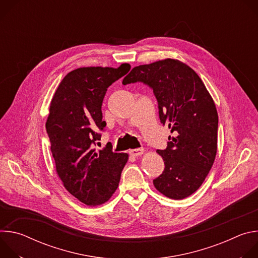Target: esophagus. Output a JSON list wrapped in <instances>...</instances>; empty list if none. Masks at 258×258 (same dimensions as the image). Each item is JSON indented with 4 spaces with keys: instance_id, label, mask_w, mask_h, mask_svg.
Listing matches in <instances>:
<instances>
[{
    "instance_id": "1",
    "label": "esophagus",
    "mask_w": 258,
    "mask_h": 258,
    "mask_svg": "<svg viewBox=\"0 0 258 258\" xmlns=\"http://www.w3.org/2000/svg\"><path fill=\"white\" fill-rule=\"evenodd\" d=\"M128 153L134 156V157H138L140 155H142L144 153V149L143 148H139V149H133V150H130Z\"/></svg>"
}]
</instances>
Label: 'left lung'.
Listing matches in <instances>:
<instances>
[{"label": "left lung", "mask_w": 258, "mask_h": 258, "mask_svg": "<svg viewBox=\"0 0 258 258\" xmlns=\"http://www.w3.org/2000/svg\"><path fill=\"white\" fill-rule=\"evenodd\" d=\"M148 86L158 103L160 122L174 137L157 152L163 172L153 179L155 188L171 199H183L202 185L216 155L218 116L214 102L197 73L174 59L134 67L122 85Z\"/></svg>", "instance_id": "1"}]
</instances>
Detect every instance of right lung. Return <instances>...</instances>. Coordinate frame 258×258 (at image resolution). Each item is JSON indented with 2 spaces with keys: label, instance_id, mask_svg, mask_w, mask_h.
Here are the masks:
<instances>
[{
  "label": "right lung",
  "instance_id": "1",
  "mask_svg": "<svg viewBox=\"0 0 258 258\" xmlns=\"http://www.w3.org/2000/svg\"><path fill=\"white\" fill-rule=\"evenodd\" d=\"M118 68L83 67L70 71L60 83L46 122L56 170L65 189L81 202L105 203L118 187L126 153L105 148L96 151L101 132L102 103L107 89L130 71Z\"/></svg>",
  "mask_w": 258,
  "mask_h": 258
}]
</instances>
